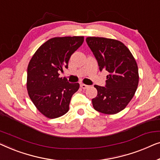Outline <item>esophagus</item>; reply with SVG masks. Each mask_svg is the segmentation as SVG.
Instances as JSON below:
<instances>
[{
  "mask_svg": "<svg viewBox=\"0 0 160 160\" xmlns=\"http://www.w3.org/2000/svg\"><path fill=\"white\" fill-rule=\"evenodd\" d=\"M80 87L82 88V89H87V88H88L90 86H89V85H85V84H80Z\"/></svg>",
  "mask_w": 160,
  "mask_h": 160,
  "instance_id": "obj_1",
  "label": "esophagus"
}]
</instances>
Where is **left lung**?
Listing matches in <instances>:
<instances>
[{
	"mask_svg": "<svg viewBox=\"0 0 160 160\" xmlns=\"http://www.w3.org/2000/svg\"><path fill=\"white\" fill-rule=\"evenodd\" d=\"M88 46L98 62L100 71L108 72L106 87L95 85L97 96L92 99L96 111L117 114L127 107L138 85V65L122 42L110 38L88 37Z\"/></svg>",
	"mask_w": 160,
	"mask_h": 160,
	"instance_id": "left-lung-1",
	"label": "left lung"
}]
</instances>
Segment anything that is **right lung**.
<instances>
[{
  "label": "right lung",
  "mask_w": 160,
  "mask_h": 160,
  "mask_svg": "<svg viewBox=\"0 0 160 160\" xmlns=\"http://www.w3.org/2000/svg\"><path fill=\"white\" fill-rule=\"evenodd\" d=\"M83 41V36L53 38L40 46L30 61L27 78L29 96L46 118H59L69 111L72 96L80 85L69 83L58 72L68 68L70 57Z\"/></svg>",
  "instance_id": "obj_1"
}]
</instances>
